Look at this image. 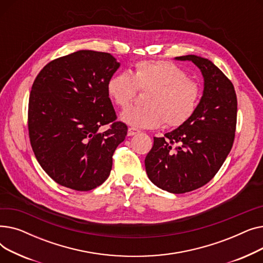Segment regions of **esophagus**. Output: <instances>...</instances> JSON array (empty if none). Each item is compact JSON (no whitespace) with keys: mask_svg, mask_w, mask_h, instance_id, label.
<instances>
[{"mask_svg":"<svg viewBox=\"0 0 263 263\" xmlns=\"http://www.w3.org/2000/svg\"><path fill=\"white\" fill-rule=\"evenodd\" d=\"M139 132H140V131L137 130V129H135V128H129V129H128V136H133V135L137 134Z\"/></svg>","mask_w":263,"mask_h":263,"instance_id":"obj_1","label":"esophagus"}]
</instances>
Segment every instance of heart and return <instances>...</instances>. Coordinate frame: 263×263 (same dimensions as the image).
<instances>
[{
    "instance_id": "obj_1",
    "label": "heart",
    "mask_w": 263,
    "mask_h": 263,
    "mask_svg": "<svg viewBox=\"0 0 263 263\" xmlns=\"http://www.w3.org/2000/svg\"><path fill=\"white\" fill-rule=\"evenodd\" d=\"M147 90L143 106L124 109L120 119L134 128L154 129L165 121L168 127L183 124L194 114L201 88L177 65L165 61H141L131 73L113 74L106 83L107 95L118 106L127 107L137 91Z\"/></svg>"
}]
</instances>
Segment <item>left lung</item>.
Returning a JSON list of instances; mask_svg holds the SVG:
<instances>
[{
    "label": "left lung",
    "mask_w": 263,
    "mask_h": 263,
    "mask_svg": "<svg viewBox=\"0 0 263 263\" xmlns=\"http://www.w3.org/2000/svg\"><path fill=\"white\" fill-rule=\"evenodd\" d=\"M175 59L199 68L202 96L189 120L163 137H154L145 167L158 187L182 194L208 183L225 162L234 140L238 102L232 83L211 61L197 55Z\"/></svg>",
    "instance_id": "obj_1"
}]
</instances>
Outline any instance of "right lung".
<instances>
[{
  "mask_svg": "<svg viewBox=\"0 0 263 263\" xmlns=\"http://www.w3.org/2000/svg\"><path fill=\"white\" fill-rule=\"evenodd\" d=\"M119 66L109 53L80 50L50 62L36 77L29 100L30 141L40 166L57 183L90 191L109 176L114 151L128 131L116 121L106 90ZM105 124L110 127L102 132Z\"/></svg>",
  "mask_w": 263,
  "mask_h": 263,
  "instance_id": "1",
  "label": "right lung"
}]
</instances>
